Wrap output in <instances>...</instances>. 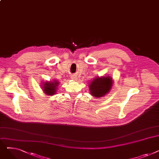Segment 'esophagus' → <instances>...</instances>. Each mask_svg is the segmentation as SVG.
<instances>
[{"label": "esophagus", "mask_w": 159, "mask_h": 159, "mask_svg": "<svg viewBox=\"0 0 159 159\" xmlns=\"http://www.w3.org/2000/svg\"><path fill=\"white\" fill-rule=\"evenodd\" d=\"M71 79L73 80H76V77L74 76V75H73V76H71Z\"/></svg>", "instance_id": "obj_1"}]
</instances>
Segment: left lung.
Segmentation results:
<instances>
[{
	"mask_svg": "<svg viewBox=\"0 0 159 159\" xmlns=\"http://www.w3.org/2000/svg\"><path fill=\"white\" fill-rule=\"evenodd\" d=\"M113 84V80L110 77H95L89 85L90 94L95 98L102 97L110 92Z\"/></svg>",
	"mask_w": 159,
	"mask_h": 159,
	"instance_id": "left-lung-1",
	"label": "left lung"
}]
</instances>
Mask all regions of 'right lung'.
<instances>
[{
  "label": "right lung",
  "instance_id": "add662e5",
  "mask_svg": "<svg viewBox=\"0 0 159 159\" xmlns=\"http://www.w3.org/2000/svg\"><path fill=\"white\" fill-rule=\"evenodd\" d=\"M59 83L56 80L50 81V82H45L43 84V91L44 92V93H46V95H54L57 91V87Z\"/></svg>",
  "mask_w": 159,
  "mask_h": 159
}]
</instances>
